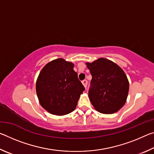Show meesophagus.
<instances>
[{
	"mask_svg": "<svg viewBox=\"0 0 154 154\" xmlns=\"http://www.w3.org/2000/svg\"><path fill=\"white\" fill-rule=\"evenodd\" d=\"M82 83H83V85H84V87L86 88L87 87V84H88V81L86 79L83 80L82 81Z\"/></svg>",
	"mask_w": 154,
	"mask_h": 154,
	"instance_id": "esophagus-1",
	"label": "esophagus"
}]
</instances>
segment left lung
Returning a JSON list of instances; mask_svg holds the SVG:
<instances>
[{
	"label": "left lung",
	"mask_w": 154,
	"mask_h": 154,
	"mask_svg": "<svg viewBox=\"0 0 154 154\" xmlns=\"http://www.w3.org/2000/svg\"><path fill=\"white\" fill-rule=\"evenodd\" d=\"M86 64L92 77L88 92L92 105L105 114L119 111L126 103L129 90L128 80L123 70L106 58Z\"/></svg>",
	"instance_id": "obj_1"
}]
</instances>
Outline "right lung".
Returning <instances> with one entry per match:
<instances>
[{
    "instance_id": "obj_1",
    "label": "right lung",
    "mask_w": 154,
    "mask_h": 154,
    "mask_svg": "<svg viewBox=\"0 0 154 154\" xmlns=\"http://www.w3.org/2000/svg\"><path fill=\"white\" fill-rule=\"evenodd\" d=\"M74 64L62 58L54 60L41 70L36 83L41 105L49 113L63 116L71 113L85 90Z\"/></svg>"
}]
</instances>
